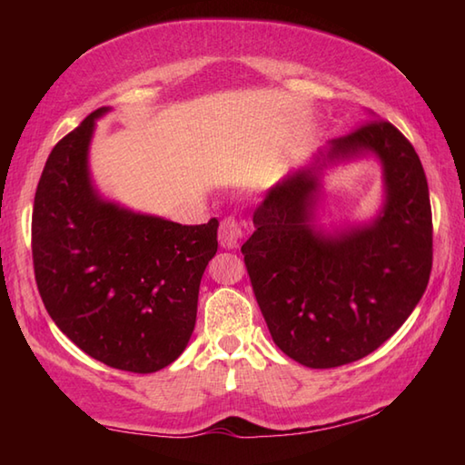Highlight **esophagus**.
I'll return each mask as SVG.
<instances>
[{
    "label": "esophagus",
    "mask_w": 465,
    "mask_h": 465,
    "mask_svg": "<svg viewBox=\"0 0 465 465\" xmlns=\"http://www.w3.org/2000/svg\"><path fill=\"white\" fill-rule=\"evenodd\" d=\"M217 238H220V243L227 250L238 248L243 240V227L235 217H223L220 223V232H217Z\"/></svg>",
    "instance_id": "obj_1"
}]
</instances>
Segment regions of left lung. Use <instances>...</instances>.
I'll list each match as a JSON object with an SVG mask.
<instances>
[{
  "label": "left lung",
  "instance_id": "8db88e82",
  "mask_svg": "<svg viewBox=\"0 0 465 465\" xmlns=\"http://www.w3.org/2000/svg\"><path fill=\"white\" fill-rule=\"evenodd\" d=\"M373 152L388 202L370 227L323 235L310 222L315 177L298 172L255 207L242 245L252 288L275 345L313 370L338 368L378 350L428 288L433 225L428 180L410 140L370 117L331 142L330 160Z\"/></svg>",
  "mask_w": 465,
  "mask_h": 465
}]
</instances>
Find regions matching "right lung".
Here are the masks:
<instances>
[{"instance_id":"right-lung-1","label":"right lung","mask_w":465,"mask_h":465,"mask_svg":"<svg viewBox=\"0 0 465 465\" xmlns=\"http://www.w3.org/2000/svg\"><path fill=\"white\" fill-rule=\"evenodd\" d=\"M104 112L54 145L39 177L35 283L47 313L82 351L115 370L152 373L180 358L192 338L220 223L182 225L102 202L87 177V145Z\"/></svg>"}]
</instances>
